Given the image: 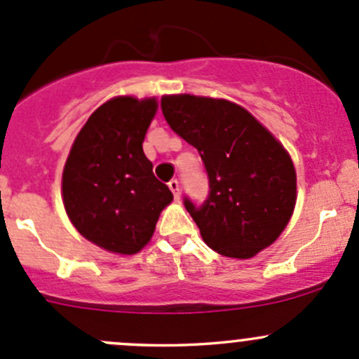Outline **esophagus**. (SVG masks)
<instances>
[{"label":"esophagus","mask_w":359,"mask_h":359,"mask_svg":"<svg viewBox=\"0 0 359 359\" xmlns=\"http://www.w3.org/2000/svg\"><path fill=\"white\" fill-rule=\"evenodd\" d=\"M168 187H170V191H172V193H173V196H175V198L180 196V184H179V180L172 179L168 182Z\"/></svg>","instance_id":"obj_1"}]
</instances>
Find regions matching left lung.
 Instances as JSON below:
<instances>
[{
	"label": "left lung",
	"mask_w": 359,
	"mask_h": 359,
	"mask_svg": "<svg viewBox=\"0 0 359 359\" xmlns=\"http://www.w3.org/2000/svg\"><path fill=\"white\" fill-rule=\"evenodd\" d=\"M170 128L196 147L208 179L201 205L184 196L203 241L220 255L250 259L287 227L297 177L287 151L238 104L194 95H166Z\"/></svg>",
	"instance_id": "obj_1"
}]
</instances>
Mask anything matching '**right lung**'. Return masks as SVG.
Wrapping results in <instances>:
<instances>
[{
  "label": "right lung",
  "mask_w": 359,
  "mask_h": 359,
  "mask_svg": "<svg viewBox=\"0 0 359 359\" xmlns=\"http://www.w3.org/2000/svg\"><path fill=\"white\" fill-rule=\"evenodd\" d=\"M154 99L116 97L76 137L64 166L62 196L76 229L112 253L132 255L151 240L161 210L173 200L142 151Z\"/></svg>",
  "instance_id": "right-lung-1"
}]
</instances>
